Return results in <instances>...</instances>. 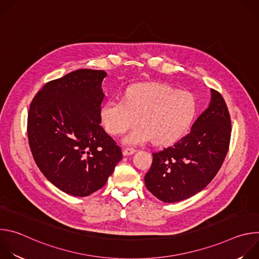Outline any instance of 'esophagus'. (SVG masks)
<instances>
[{
  "label": "esophagus",
  "instance_id": "34e87169",
  "mask_svg": "<svg viewBox=\"0 0 259 259\" xmlns=\"http://www.w3.org/2000/svg\"><path fill=\"white\" fill-rule=\"evenodd\" d=\"M134 153H135V149H133V147H126V149H124V151H123L124 156H130Z\"/></svg>",
  "mask_w": 259,
  "mask_h": 259
}]
</instances>
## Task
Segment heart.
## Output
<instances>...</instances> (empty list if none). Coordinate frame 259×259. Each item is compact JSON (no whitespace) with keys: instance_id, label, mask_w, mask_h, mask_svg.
Listing matches in <instances>:
<instances>
[{"instance_id":"b5f03b06","label":"heart","mask_w":259,"mask_h":259,"mask_svg":"<svg viewBox=\"0 0 259 259\" xmlns=\"http://www.w3.org/2000/svg\"><path fill=\"white\" fill-rule=\"evenodd\" d=\"M197 110L195 97L163 84L138 85L130 88L123 100L109 99L101 107V121L106 131L120 135L137 123L124 142L141 144L154 140L170 144L189 130Z\"/></svg>"}]
</instances>
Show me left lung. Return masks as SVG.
Here are the masks:
<instances>
[{
    "mask_svg": "<svg viewBox=\"0 0 259 259\" xmlns=\"http://www.w3.org/2000/svg\"><path fill=\"white\" fill-rule=\"evenodd\" d=\"M209 107L189 134L172 146L153 154L144 176L145 187L165 203L186 200L205 189L215 177L228 154L232 122L227 103L212 89Z\"/></svg>",
    "mask_w": 259,
    "mask_h": 259,
    "instance_id": "left-lung-1",
    "label": "left lung"
}]
</instances>
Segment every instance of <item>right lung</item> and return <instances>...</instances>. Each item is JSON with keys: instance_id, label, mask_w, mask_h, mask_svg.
Wrapping results in <instances>:
<instances>
[{"instance_id": "right-lung-1", "label": "right lung", "mask_w": 259, "mask_h": 259, "mask_svg": "<svg viewBox=\"0 0 259 259\" xmlns=\"http://www.w3.org/2000/svg\"><path fill=\"white\" fill-rule=\"evenodd\" d=\"M104 70L78 69L47 82L32 98L27 138L35 164L60 191L87 197L101 189L122 160L121 147L100 126Z\"/></svg>"}]
</instances>
